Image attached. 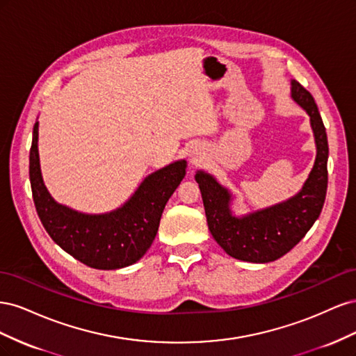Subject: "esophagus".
Wrapping results in <instances>:
<instances>
[{
    "label": "esophagus",
    "instance_id": "1",
    "mask_svg": "<svg viewBox=\"0 0 356 356\" xmlns=\"http://www.w3.org/2000/svg\"><path fill=\"white\" fill-rule=\"evenodd\" d=\"M202 157H203L202 149H199V148L193 149L191 154H190V160H191V163H197V161H200V159H202Z\"/></svg>",
    "mask_w": 356,
    "mask_h": 356
}]
</instances>
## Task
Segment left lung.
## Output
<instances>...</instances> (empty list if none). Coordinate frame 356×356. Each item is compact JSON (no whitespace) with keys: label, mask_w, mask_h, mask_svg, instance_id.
Instances as JSON below:
<instances>
[{"label":"left lung","mask_w":356,"mask_h":356,"mask_svg":"<svg viewBox=\"0 0 356 356\" xmlns=\"http://www.w3.org/2000/svg\"><path fill=\"white\" fill-rule=\"evenodd\" d=\"M291 98L307 113L316 145L315 165L297 195L272 207L236 215L232 211V191L208 172H196L212 238L230 257L242 261L270 263L289 252L305 238L324 207L328 184L325 127L314 96L296 80H291Z\"/></svg>","instance_id":"obj_1"}]
</instances>
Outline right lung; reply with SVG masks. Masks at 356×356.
<instances>
[{"label": "right lung", "instance_id": "right-lung-1", "mask_svg": "<svg viewBox=\"0 0 356 356\" xmlns=\"http://www.w3.org/2000/svg\"><path fill=\"white\" fill-rule=\"evenodd\" d=\"M186 160H177L148 175L120 208L84 213L58 203L42 181L38 122L32 132L29 179L38 217L50 238L75 260L99 270L136 263L152 246L166 202L186 177Z\"/></svg>", "mask_w": 356, "mask_h": 356}]
</instances>
